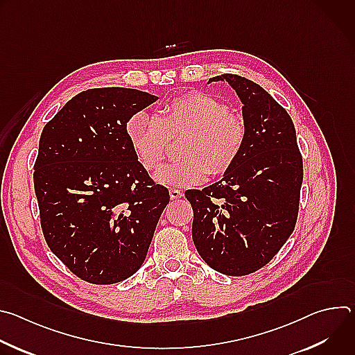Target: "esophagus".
Returning a JSON list of instances; mask_svg holds the SVG:
<instances>
[{
  "label": "esophagus",
  "instance_id": "34e87169",
  "mask_svg": "<svg viewBox=\"0 0 355 355\" xmlns=\"http://www.w3.org/2000/svg\"><path fill=\"white\" fill-rule=\"evenodd\" d=\"M168 192H170V198L171 199H180L182 196V192L180 189H177V188H170Z\"/></svg>",
  "mask_w": 355,
  "mask_h": 355
}]
</instances>
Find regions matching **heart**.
Here are the masks:
<instances>
[{
	"mask_svg": "<svg viewBox=\"0 0 355 355\" xmlns=\"http://www.w3.org/2000/svg\"><path fill=\"white\" fill-rule=\"evenodd\" d=\"M126 135L140 166L156 170L167 155L170 137L184 139L182 157L163 166L155 180L163 185L193 187L209 173L223 174L239 160L245 143V125L229 107L205 92H188L173 98L157 115L143 111L126 122Z\"/></svg>",
	"mask_w": 355,
	"mask_h": 355,
	"instance_id": "1",
	"label": "heart"
}]
</instances>
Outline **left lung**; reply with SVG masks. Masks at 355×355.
Here are the masks:
<instances>
[{
    "label": "left lung",
    "mask_w": 355,
    "mask_h": 355,
    "mask_svg": "<svg viewBox=\"0 0 355 355\" xmlns=\"http://www.w3.org/2000/svg\"><path fill=\"white\" fill-rule=\"evenodd\" d=\"M212 81H226L236 91L245 143L220 181L188 189L185 196L202 260L215 271L240 277L264 267L292 234L303 164L291 116L263 87L236 74Z\"/></svg>",
    "instance_id": "obj_1"
}]
</instances>
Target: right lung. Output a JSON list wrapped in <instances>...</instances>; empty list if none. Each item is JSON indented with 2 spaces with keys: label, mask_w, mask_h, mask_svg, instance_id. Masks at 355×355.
<instances>
[{
  "label": "right lung",
  "mask_w": 355,
  "mask_h": 355,
  "mask_svg": "<svg viewBox=\"0 0 355 355\" xmlns=\"http://www.w3.org/2000/svg\"><path fill=\"white\" fill-rule=\"evenodd\" d=\"M157 99L123 87L87 89L40 135L33 184L46 243L91 284H116L141 267L170 200L126 135L128 119Z\"/></svg>",
  "instance_id": "obj_1"
}]
</instances>
